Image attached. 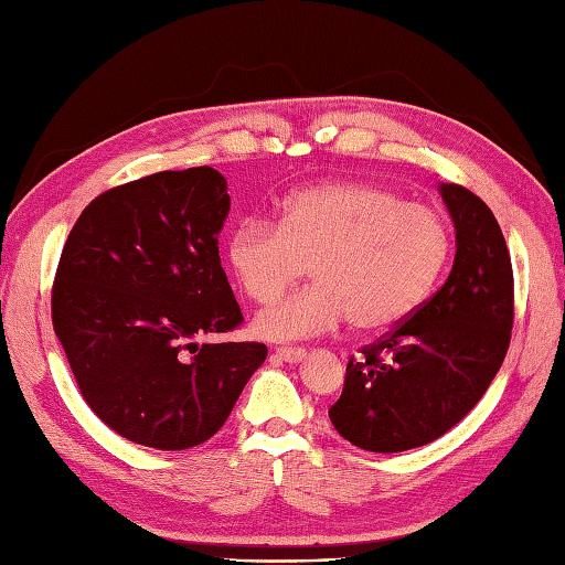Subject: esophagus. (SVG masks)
I'll list each match as a JSON object with an SVG mask.
<instances>
[{
	"label": "esophagus",
	"mask_w": 565,
	"mask_h": 565,
	"mask_svg": "<svg viewBox=\"0 0 565 565\" xmlns=\"http://www.w3.org/2000/svg\"><path fill=\"white\" fill-rule=\"evenodd\" d=\"M276 356H278L280 361H285V363H299V361H303V356H307V352H303V349H287V347H280V349H276Z\"/></svg>",
	"instance_id": "1"
}]
</instances>
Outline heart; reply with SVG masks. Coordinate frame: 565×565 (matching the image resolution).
I'll return each instance as SVG.
<instances>
[{
  "label": "heart",
  "mask_w": 565,
  "mask_h": 565,
  "mask_svg": "<svg viewBox=\"0 0 565 565\" xmlns=\"http://www.w3.org/2000/svg\"><path fill=\"white\" fill-rule=\"evenodd\" d=\"M451 249L437 211L369 182H323L295 192L280 223L245 218L227 237V266L254 301H270L309 266L313 285L254 316L268 342L328 334L347 320L387 332L418 311Z\"/></svg>",
  "instance_id": "heart-1"
}]
</instances>
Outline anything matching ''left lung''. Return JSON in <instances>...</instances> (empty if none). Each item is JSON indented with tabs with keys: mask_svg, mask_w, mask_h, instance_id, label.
<instances>
[{
	"mask_svg": "<svg viewBox=\"0 0 565 565\" xmlns=\"http://www.w3.org/2000/svg\"><path fill=\"white\" fill-rule=\"evenodd\" d=\"M439 194L456 231L447 282L349 361L330 408L334 430L365 451H406L451 430L482 399L511 342L513 270L494 213L454 182Z\"/></svg>",
	"mask_w": 565,
	"mask_h": 565,
	"instance_id": "1",
	"label": "left lung"
}]
</instances>
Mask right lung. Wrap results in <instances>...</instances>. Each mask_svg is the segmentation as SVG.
<instances>
[{"mask_svg":"<svg viewBox=\"0 0 565 565\" xmlns=\"http://www.w3.org/2000/svg\"><path fill=\"white\" fill-rule=\"evenodd\" d=\"M227 211L216 169L163 171L89 202L61 252L54 332L89 408L135 445H202L268 356L194 342L242 323L218 256Z\"/></svg>","mask_w":565,"mask_h":565,"instance_id":"1","label":"right lung"}]
</instances>
